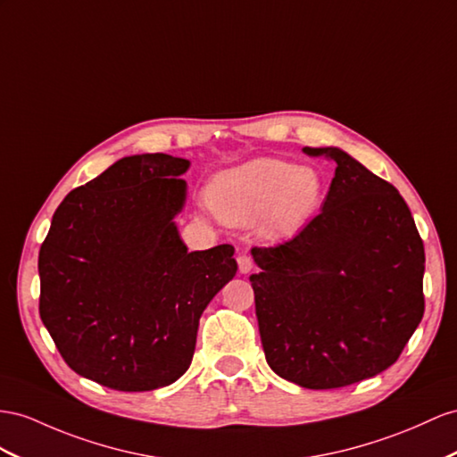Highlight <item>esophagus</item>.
Here are the masks:
<instances>
[{"mask_svg":"<svg viewBox=\"0 0 457 457\" xmlns=\"http://www.w3.org/2000/svg\"><path fill=\"white\" fill-rule=\"evenodd\" d=\"M237 266H239V272L241 274H249L253 270V261L249 259V256L241 254L239 259H237Z\"/></svg>","mask_w":457,"mask_h":457,"instance_id":"esophagus-1","label":"esophagus"}]
</instances>
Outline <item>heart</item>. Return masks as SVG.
<instances>
[{
    "label": "heart",
    "instance_id": "heart-1",
    "mask_svg": "<svg viewBox=\"0 0 457 457\" xmlns=\"http://www.w3.org/2000/svg\"><path fill=\"white\" fill-rule=\"evenodd\" d=\"M324 179L317 168L279 158H254L220 171L208 185V203L220 220L249 226L259 220L268 237H287L317 214Z\"/></svg>",
    "mask_w": 457,
    "mask_h": 457
}]
</instances>
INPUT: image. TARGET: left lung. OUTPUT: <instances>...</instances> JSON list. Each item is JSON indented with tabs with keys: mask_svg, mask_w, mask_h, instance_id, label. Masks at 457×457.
<instances>
[{
	"mask_svg": "<svg viewBox=\"0 0 457 457\" xmlns=\"http://www.w3.org/2000/svg\"><path fill=\"white\" fill-rule=\"evenodd\" d=\"M330 191L294 239L251 249L266 362L289 382L330 390L377 377L425 312V247L394 185L337 146Z\"/></svg>",
	"mask_w": 457,
	"mask_h": 457,
	"instance_id": "1",
	"label": "left lung"
}]
</instances>
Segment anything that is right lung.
I'll list each match as a JSON object with an SVG mask.
<instances>
[{
    "label": "right lung",
    "mask_w": 457,
    "mask_h": 457,
    "mask_svg": "<svg viewBox=\"0 0 457 457\" xmlns=\"http://www.w3.org/2000/svg\"><path fill=\"white\" fill-rule=\"evenodd\" d=\"M189 166L125 156L57 206L38 254L40 319L80 377L148 392L189 369L198 320L237 272L231 245L189 253L179 236Z\"/></svg>",
    "instance_id": "obj_1"
}]
</instances>
